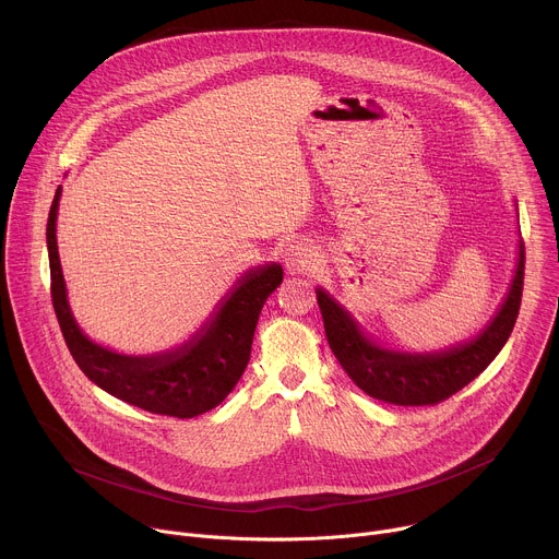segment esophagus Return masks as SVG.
I'll use <instances>...</instances> for the list:
<instances>
[{
    "mask_svg": "<svg viewBox=\"0 0 559 559\" xmlns=\"http://www.w3.org/2000/svg\"><path fill=\"white\" fill-rule=\"evenodd\" d=\"M318 265H321V254L311 246L296 243L285 254V267L289 274H313Z\"/></svg>",
    "mask_w": 559,
    "mask_h": 559,
    "instance_id": "obj_1",
    "label": "esophagus"
}]
</instances>
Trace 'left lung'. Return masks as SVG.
<instances>
[{
    "label": "left lung",
    "instance_id": "1",
    "mask_svg": "<svg viewBox=\"0 0 559 559\" xmlns=\"http://www.w3.org/2000/svg\"><path fill=\"white\" fill-rule=\"evenodd\" d=\"M524 287V243L509 296L493 323L475 341L436 356L393 354L371 345L349 313L323 289H316L328 343L349 378L376 401L403 407L438 405L480 376L509 341Z\"/></svg>",
    "mask_w": 559,
    "mask_h": 559
}]
</instances>
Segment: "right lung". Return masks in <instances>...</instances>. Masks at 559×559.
Segmentation results:
<instances>
[{
  "instance_id": "right-lung-1",
  "label": "right lung",
  "mask_w": 559,
  "mask_h": 559,
  "mask_svg": "<svg viewBox=\"0 0 559 559\" xmlns=\"http://www.w3.org/2000/svg\"><path fill=\"white\" fill-rule=\"evenodd\" d=\"M59 194L61 188L55 192L46 225L50 296L63 341L79 369L110 395L150 414L194 418L221 405L248 367L259 313L281 285L283 267L267 265L246 274L214 321L179 352L150 358L119 356L91 343L70 313L55 236Z\"/></svg>"
}]
</instances>
